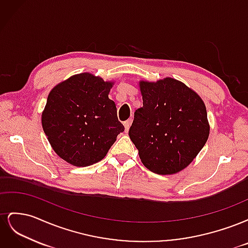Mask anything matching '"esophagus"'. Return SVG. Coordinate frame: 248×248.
Returning a JSON list of instances; mask_svg holds the SVG:
<instances>
[{
	"mask_svg": "<svg viewBox=\"0 0 248 248\" xmlns=\"http://www.w3.org/2000/svg\"><path fill=\"white\" fill-rule=\"evenodd\" d=\"M124 127H125V132H127L129 130V127H130V125H131V119H128L127 120V121H125L124 123Z\"/></svg>",
	"mask_w": 248,
	"mask_h": 248,
	"instance_id": "obj_1",
	"label": "esophagus"
}]
</instances>
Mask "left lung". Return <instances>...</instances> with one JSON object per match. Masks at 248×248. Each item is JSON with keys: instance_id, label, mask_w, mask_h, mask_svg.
I'll list each match as a JSON object with an SVG mask.
<instances>
[{"instance_id": "left-lung-1", "label": "left lung", "mask_w": 248, "mask_h": 248, "mask_svg": "<svg viewBox=\"0 0 248 248\" xmlns=\"http://www.w3.org/2000/svg\"><path fill=\"white\" fill-rule=\"evenodd\" d=\"M142 107L134 112L129 138L144 166L159 175L188 167L205 146L210 125L200 95L182 81L140 80Z\"/></svg>"}]
</instances>
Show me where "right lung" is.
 <instances>
[{"label":"right lung","instance_id":"right-lung-1","mask_svg":"<svg viewBox=\"0 0 248 248\" xmlns=\"http://www.w3.org/2000/svg\"><path fill=\"white\" fill-rule=\"evenodd\" d=\"M114 81L84 72L51 89L41 115L44 133L59 157L74 167L103 159L124 126L108 98Z\"/></svg>","mask_w":248,"mask_h":248}]
</instances>
